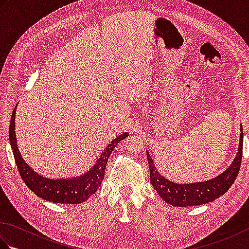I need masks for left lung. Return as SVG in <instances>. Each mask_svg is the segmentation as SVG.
<instances>
[{
	"mask_svg": "<svg viewBox=\"0 0 249 249\" xmlns=\"http://www.w3.org/2000/svg\"><path fill=\"white\" fill-rule=\"evenodd\" d=\"M243 154V127L241 125L240 143L237 154L229 168L214 178L204 182L196 183H176L157 171L150 153L146 150L147 162L150 168V181L153 187L162 200L173 206H194L212 202L223 196L230 186L240 171Z\"/></svg>",
	"mask_w": 249,
	"mask_h": 249,
	"instance_id": "obj_1",
	"label": "left lung"
}]
</instances>
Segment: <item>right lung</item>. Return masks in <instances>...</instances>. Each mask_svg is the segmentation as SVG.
I'll use <instances>...</instances> for the list:
<instances>
[{
    "label": "right lung",
    "instance_id": "add662e5",
    "mask_svg": "<svg viewBox=\"0 0 249 249\" xmlns=\"http://www.w3.org/2000/svg\"><path fill=\"white\" fill-rule=\"evenodd\" d=\"M15 114L16 107L13 111L9 125V142L20 176L26 186L35 195L54 203L79 204L87 201L93 194L96 193L100 184L103 183L109 156L120 141L128 136V133H123L111 141L97 158L95 165L82 176L66 178H48L35 172L21 156L16 138Z\"/></svg>",
    "mask_w": 249,
    "mask_h": 249
}]
</instances>
